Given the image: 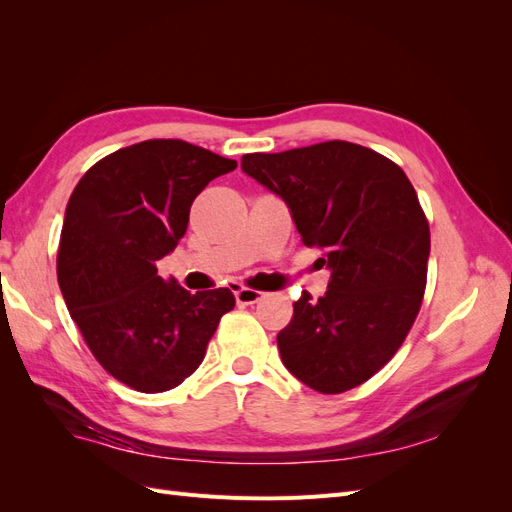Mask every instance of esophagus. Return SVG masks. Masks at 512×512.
<instances>
[{"instance_id": "obj_1", "label": "esophagus", "mask_w": 512, "mask_h": 512, "mask_svg": "<svg viewBox=\"0 0 512 512\" xmlns=\"http://www.w3.org/2000/svg\"><path fill=\"white\" fill-rule=\"evenodd\" d=\"M262 297H265V292L254 290V288H245V286H237V288H235V299H237L239 305L258 303Z\"/></svg>"}]
</instances>
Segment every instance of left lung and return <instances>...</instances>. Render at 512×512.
<instances>
[{
    "instance_id": "obj_1",
    "label": "left lung",
    "mask_w": 512,
    "mask_h": 512,
    "mask_svg": "<svg viewBox=\"0 0 512 512\" xmlns=\"http://www.w3.org/2000/svg\"><path fill=\"white\" fill-rule=\"evenodd\" d=\"M245 175L280 196L305 245L324 250L327 292L294 303L282 363L318 393H344L393 359L421 309L429 224L406 173L367 147L327 141L247 153Z\"/></svg>"
}]
</instances>
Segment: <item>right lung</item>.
Wrapping results in <instances>:
<instances>
[{"label": "right lung", "mask_w": 512, "mask_h": 512, "mask_svg": "<svg viewBox=\"0 0 512 512\" xmlns=\"http://www.w3.org/2000/svg\"><path fill=\"white\" fill-rule=\"evenodd\" d=\"M235 168L209 149L153 138L91 166L68 200L61 294L100 365L134 391H170L192 376L235 307L228 288L192 294L156 269L188 230L194 198Z\"/></svg>", "instance_id": "right-lung-1"}]
</instances>
